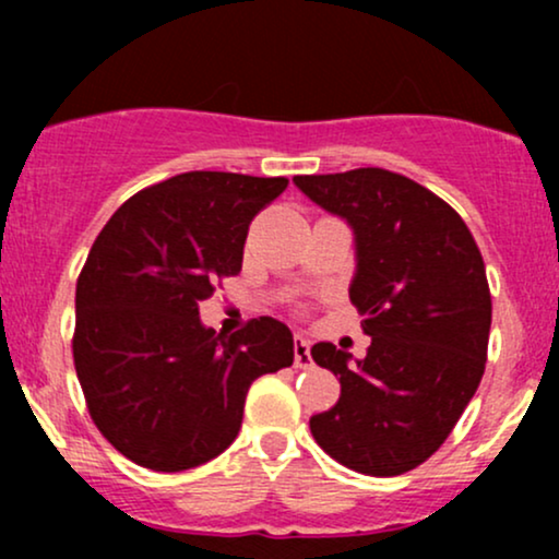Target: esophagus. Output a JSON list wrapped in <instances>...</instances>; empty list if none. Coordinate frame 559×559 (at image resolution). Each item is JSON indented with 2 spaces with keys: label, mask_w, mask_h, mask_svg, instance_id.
Returning <instances> with one entry per match:
<instances>
[{
  "label": "esophagus",
  "mask_w": 559,
  "mask_h": 559,
  "mask_svg": "<svg viewBox=\"0 0 559 559\" xmlns=\"http://www.w3.org/2000/svg\"><path fill=\"white\" fill-rule=\"evenodd\" d=\"M294 365H297L299 370H307L312 365L310 342H307L305 336H294Z\"/></svg>",
  "instance_id": "34e87169"
}]
</instances>
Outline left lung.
Returning a JSON list of instances; mask_svg holds the SVG:
<instances>
[{"label": "left lung", "mask_w": 559, "mask_h": 559, "mask_svg": "<svg viewBox=\"0 0 559 559\" xmlns=\"http://www.w3.org/2000/svg\"><path fill=\"white\" fill-rule=\"evenodd\" d=\"M312 202L355 228L349 299L373 342L365 360L329 342L312 360L342 396L312 415L325 454L365 476H402L447 441L486 368L491 292L465 221L400 173L357 168L294 176Z\"/></svg>", "instance_id": "obj_1"}]
</instances>
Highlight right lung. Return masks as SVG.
<instances>
[{
	"label": "right lung",
	"mask_w": 559,
	"mask_h": 559,
	"mask_svg": "<svg viewBox=\"0 0 559 559\" xmlns=\"http://www.w3.org/2000/svg\"><path fill=\"white\" fill-rule=\"evenodd\" d=\"M288 178L194 170L150 186L96 236L75 284L73 362L88 415L123 457L178 473L217 457L260 376L294 362L273 318L223 336L199 301L239 275L249 223Z\"/></svg>",
	"instance_id": "right-lung-1"
}]
</instances>
